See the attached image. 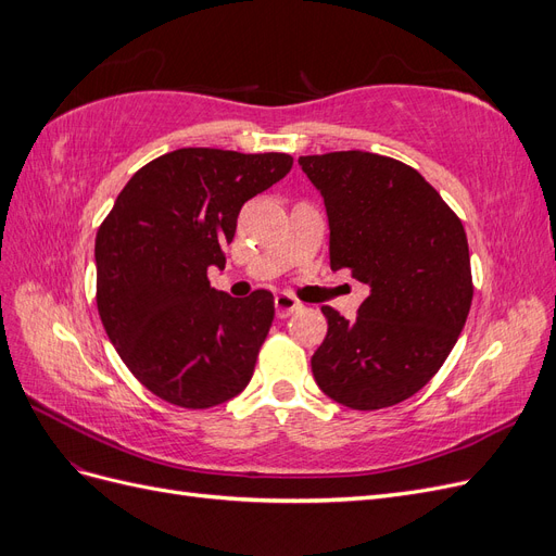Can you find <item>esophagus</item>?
I'll list each match as a JSON object with an SVG mask.
<instances>
[{"label": "esophagus", "instance_id": "1", "mask_svg": "<svg viewBox=\"0 0 556 556\" xmlns=\"http://www.w3.org/2000/svg\"><path fill=\"white\" fill-rule=\"evenodd\" d=\"M274 304H276V315L278 317H290L294 311L301 308L299 301L294 296H290V294H278L274 299Z\"/></svg>", "mask_w": 556, "mask_h": 556}]
</instances>
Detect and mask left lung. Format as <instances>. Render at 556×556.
I'll use <instances>...</instances> for the list:
<instances>
[{
    "instance_id": "1",
    "label": "left lung",
    "mask_w": 556,
    "mask_h": 556,
    "mask_svg": "<svg viewBox=\"0 0 556 556\" xmlns=\"http://www.w3.org/2000/svg\"><path fill=\"white\" fill-rule=\"evenodd\" d=\"M325 199L331 268L368 288L355 319L323 306L311 359L319 390L352 410L410 399L439 374L473 299L464 225L413 166L341 150L299 157Z\"/></svg>"
}]
</instances>
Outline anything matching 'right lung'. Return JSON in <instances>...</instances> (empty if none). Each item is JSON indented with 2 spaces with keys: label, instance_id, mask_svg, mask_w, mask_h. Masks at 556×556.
Listing matches in <instances>:
<instances>
[{
  "label": "right lung",
  "instance_id": "add662e5",
  "mask_svg": "<svg viewBox=\"0 0 556 556\" xmlns=\"http://www.w3.org/2000/svg\"><path fill=\"white\" fill-rule=\"evenodd\" d=\"M292 169L285 153L180 148L129 178L97 231V308L117 355L155 396L213 408L245 390L274 294L211 288L248 199Z\"/></svg>",
  "mask_w": 556,
  "mask_h": 556
}]
</instances>
